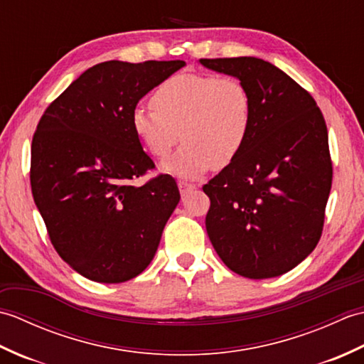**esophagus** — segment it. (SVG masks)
I'll list each match as a JSON object with an SVG mask.
<instances>
[{
  "instance_id": "esophagus-1",
  "label": "esophagus",
  "mask_w": 364,
  "mask_h": 364,
  "mask_svg": "<svg viewBox=\"0 0 364 364\" xmlns=\"http://www.w3.org/2000/svg\"><path fill=\"white\" fill-rule=\"evenodd\" d=\"M178 188H180V192L183 196H186L191 191L196 189V184L188 183V181H178Z\"/></svg>"
}]
</instances>
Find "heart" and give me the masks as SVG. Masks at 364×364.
Wrapping results in <instances>:
<instances>
[{
	"label": "heart",
	"instance_id": "obj_1",
	"mask_svg": "<svg viewBox=\"0 0 364 364\" xmlns=\"http://www.w3.org/2000/svg\"><path fill=\"white\" fill-rule=\"evenodd\" d=\"M252 120V97L241 80L203 73L170 76L154 90L150 109L136 107L131 114L134 134L158 159L168 156L181 131V149L164 168L183 178L230 164L242 150Z\"/></svg>",
	"mask_w": 364,
	"mask_h": 364
}]
</instances>
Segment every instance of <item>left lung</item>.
Listing matches in <instances>:
<instances>
[{
    "instance_id": "8db88e82",
    "label": "left lung",
    "mask_w": 364,
    "mask_h": 364,
    "mask_svg": "<svg viewBox=\"0 0 364 364\" xmlns=\"http://www.w3.org/2000/svg\"><path fill=\"white\" fill-rule=\"evenodd\" d=\"M241 80L253 120L237 156L203 186L206 231L233 272L261 280L289 272L318 245L333 167L314 98L258 58L200 59Z\"/></svg>"
}]
</instances>
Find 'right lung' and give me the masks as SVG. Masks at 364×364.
<instances>
[{
	"mask_svg": "<svg viewBox=\"0 0 364 364\" xmlns=\"http://www.w3.org/2000/svg\"><path fill=\"white\" fill-rule=\"evenodd\" d=\"M184 60H107L46 107L31 145V189L50 241L68 266L98 283L137 277L158 250L180 202L176 181L154 168L131 125L144 95Z\"/></svg>",
	"mask_w": 364,
	"mask_h": 364,
	"instance_id": "add662e5",
	"label": "right lung"
}]
</instances>
